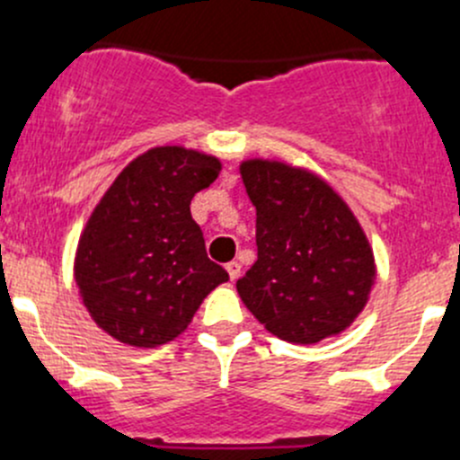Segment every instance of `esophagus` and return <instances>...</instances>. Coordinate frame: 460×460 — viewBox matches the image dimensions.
<instances>
[{
	"mask_svg": "<svg viewBox=\"0 0 460 460\" xmlns=\"http://www.w3.org/2000/svg\"><path fill=\"white\" fill-rule=\"evenodd\" d=\"M226 271H229V279L235 280L240 276V262L238 261H231L226 262Z\"/></svg>",
	"mask_w": 460,
	"mask_h": 460,
	"instance_id": "34e87169",
	"label": "esophagus"
}]
</instances>
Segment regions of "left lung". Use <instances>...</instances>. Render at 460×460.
I'll use <instances>...</instances> for the list:
<instances>
[{
    "mask_svg": "<svg viewBox=\"0 0 460 460\" xmlns=\"http://www.w3.org/2000/svg\"><path fill=\"white\" fill-rule=\"evenodd\" d=\"M243 184L256 207L258 261L238 279L240 298L276 337L316 343L349 328L376 280L358 217L314 172L249 159Z\"/></svg>",
    "mask_w": 460,
    "mask_h": 460,
    "instance_id": "8db88e82",
    "label": "left lung"
}]
</instances>
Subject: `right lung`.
Segmentation results:
<instances>
[{"label":"right lung","mask_w":460,"mask_h":460,"mask_svg":"<svg viewBox=\"0 0 460 460\" xmlns=\"http://www.w3.org/2000/svg\"><path fill=\"white\" fill-rule=\"evenodd\" d=\"M220 159L162 146L128 164L80 234L74 276L110 337L155 349L189 328L207 294L229 280L208 261L190 199L220 175Z\"/></svg>","instance_id":"add662e5"}]
</instances>
